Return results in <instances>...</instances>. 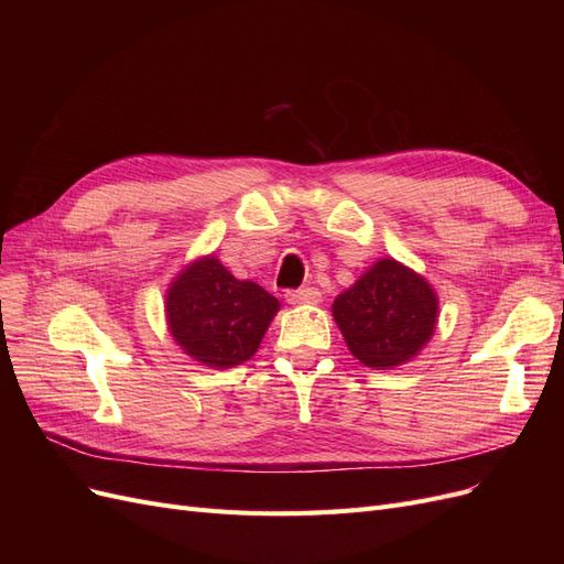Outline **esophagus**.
<instances>
[{
	"instance_id": "34e87169",
	"label": "esophagus",
	"mask_w": 564,
	"mask_h": 564,
	"mask_svg": "<svg viewBox=\"0 0 564 564\" xmlns=\"http://www.w3.org/2000/svg\"><path fill=\"white\" fill-rule=\"evenodd\" d=\"M284 296H286V301H289V303H294V305H301V303L315 305V303H319V301H322L319 289H315V286H303V289H294V292H286Z\"/></svg>"
}]
</instances>
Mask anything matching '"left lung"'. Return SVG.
Here are the masks:
<instances>
[{
	"instance_id": "obj_1",
	"label": "left lung",
	"mask_w": 564,
	"mask_h": 564,
	"mask_svg": "<svg viewBox=\"0 0 564 564\" xmlns=\"http://www.w3.org/2000/svg\"><path fill=\"white\" fill-rule=\"evenodd\" d=\"M348 350L367 367L392 369L429 344L437 322L435 289L412 268L381 259L332 305Z\"/></svg>"
}]
</instances>
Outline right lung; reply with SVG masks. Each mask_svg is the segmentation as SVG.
I'll use <instances>...</instances> for the list:
<instances>
[{"label":"right lung","mask_w":564,"mask_h":564,"mask_svg":"<svg viewBox=\"0 0 564 564\" xmlns=\"http://www.w3.org/2000/svg\"><path fill=\"white\" fill-rule=\"evenodd\" d=\"M174 340L204 367L230 369L259 350L280 301L263 286L237 280L214 253L185 265L166 289Z\"/></svg>","instance_id":"add662e5"}]
</instances>
